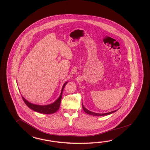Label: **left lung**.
Segmentation results:
<instances>
[{
	"instance_id": "left-lung-1",
	"label": "left lung",
	"mask_w": 150,
	"mask_h": 150,
	"mask_svg": "<svg viewBox=\"0 0 150 150\" xmlns=\"http://www.w3.org/2000/svg\"><path fill=\"white\" fill-rule=\"evenodd\" d=\"M82 108L83 110L85 111L87 114H89V115H92L93 116H104V115H109V114H111L112 113L115 112L117 111L118 109L115 110L114 111H111V112H106V113H103V114H99V113H96V112H93V111H90L89 110H88L87 109H86L82 104Z\"/></svg>"
}]
</instances>
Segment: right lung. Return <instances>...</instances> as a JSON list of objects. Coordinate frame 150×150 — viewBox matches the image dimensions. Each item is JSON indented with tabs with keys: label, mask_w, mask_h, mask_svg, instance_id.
I'll return each instance as SVG.
<instances>
[{
	"label": "right lung",
	"mask_w": 150,
	"mask_h": 150,
	"mask_svg": "<svg viewBox=\"0 0 150 150\" xmlns=\"http://www.w3.org/2000/svg\"><path fill=\"white\" fill-rule=\"evenodd\" d=\"M67 83V82H66L64 83V84H63V87L62 88L61 92V94L58 97V99L55 102H53L51 104H50L45 105L35 104L31 103L29 102V101H28L22 96H21V97H22V98H23L24 102H25V103L26 104V105L28 106L30 109H32L33 110L38 112L40 113L45 114H53L57 111L59 108L61 99L62 97V92H63V89Z\"/></svg>",
	"instance_id": "1"
}]
</instances>
